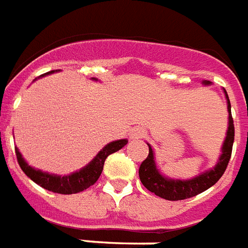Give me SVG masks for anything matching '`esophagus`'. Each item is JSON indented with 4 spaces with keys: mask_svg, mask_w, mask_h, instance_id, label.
<instances>
[{
    "mask_svg": "<svg viewBox=\"0 0 248 248\" xmlns=\"http://www.w3.org/2000/svg\"><path fill=\"white\" fill-rule=\"evenodd\" d=\"M144 135H145V130H143V128L136 127L131 130V139H140Z\"/></svg>",
    "mask_w": 248,
    "mask_h": 248,
    "instance_id": "obj_1",
    "label": "esophagus"
}]
</instances>
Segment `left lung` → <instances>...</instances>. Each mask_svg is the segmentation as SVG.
Masks as SVG:
<instances>
[{"label": "left lung", "instance_id": "1", "mask_svg": "<svg viewBox=\"0 0 248 248\" xmlns=\"http://www.w3.org/2000/svg\"><path fill=\"white\" fill-rule=\"evenodd\" d=\"M208 83H210L208 81H204V85H208ZM228 112H229V127H228L227 139L224 141L223 155L220 157L219 163L216 165L215 169L202 173L192 180L181 181L166 179L158 172V170L155 167L153 151L149 147V155L139 167V177L144 186L149 192L155 193V196L161 197V198L169 201H181L192 198V197L207 190L208 188H211L212 185L216 184L227 170L229 159L232 157L233 143H234V124H233L229 99H228Z\"/></svg>", "mask_w": 248, "mask_h": 248}]
</instances>
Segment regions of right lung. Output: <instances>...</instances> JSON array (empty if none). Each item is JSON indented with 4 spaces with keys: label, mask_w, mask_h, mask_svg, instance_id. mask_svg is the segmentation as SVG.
<instances>
[{
    "label": "right lung",
    "mask_w": 248,
    "mask_h": 248,
    "mask_svg": "<svg viewBox=\"0 0 248 248\" xmlns=\"http://www.w3.org/2000/svg\"><path fill=\"white\" fill-rule=\"evenodd\" d=\"M48 73H52V71L48 72ZM48 73H46V75H48ZM126 144H127L126 139L109 143L103 151L99 152V155L90 162V165L86 166L85 169H82L78 172L63 177L32 169L31 166L27 165V162L23 159L16 148H15V153H16L17 163L20 166V169L23 170V172L36 184L45 188L46 190H50V192L60 193V194H75V193L82 192V190L95 184L97 179L100 177L107 157L114 152L120 151L121 148H124Z\"/></svg>",
    "instance_id": "add662e5"
}]
</instances>
